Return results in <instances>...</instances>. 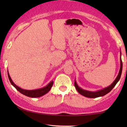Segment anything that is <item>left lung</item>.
<instances>
[{
  "label": "left lung",
  "instance_id": "1",
  "mask_svg": "<svg viewBox=\"0 0 127 127\" xmlns=\"http://www.w3.org/2000/svg\"><path fill=\"white\" fill-rule=\"evenodd\" d=\"M120 54H121V52H120ZM122 68H123V63H122L121 55H120V68L119 72V73H118L117 77L116 78L114 81L113 82L112 84H111L110 86L105 88V89H103L101 90H98V91H96V92L89 91H87V90L82 89L81 88L79 87L78 86V85H77L76 81H74V86L76 87L77 91L78 92V93L82 95L85 96V97H89V98H96V97H100V96H103L105 95L106 94H108L109 92H110L111 90L114 87L116 84L118 83V82L119 81L120 77H121L122 72Z\"/></svg>",
  "mask_w": 127,
  "mask_h": 127
}]
</instances>
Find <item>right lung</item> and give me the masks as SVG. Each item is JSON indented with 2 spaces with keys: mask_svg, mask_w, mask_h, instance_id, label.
I'll list each match as a JSON object with an SVG mask.
<instances>
[{
  "mask_svg": "<svg viewBox=\"0 0 127 127\" xmlns=\"http://www.w3.org/2000/svg\"><path fill=\"white\" fill-rule=\"evenodd\" d=\"M8 78H9L10 82L11 83V84L13 86L16 88L17 90L21 92V94H22L24 95H26L28 96V97H40V96H42L43 95H44L45 94H46L48 93V92L50 91L51 87L53 85V81H51L49 84L46 86L41 88V89H37V90H24L21 89V88L19 87L18 86H17V85H16L12 81L11 78L9 74V73H8Z\"/></svg>",
  "mask_w": 127,
  "mask_h": 127,
  "instance_id": "right-lung-1",
  "label": "right lung"
}]
</instances>
